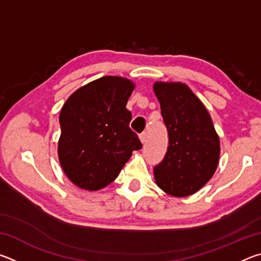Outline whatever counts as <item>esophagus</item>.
Instances as JSON below:
<instances>
[{"instance_id": "34e87169", "label": "esophagus", "mask_w": 261, "mask_h": 261, "mask_svg": "<svg viewBox=\"0 0 261 261\" xmlns=\"http://www.w3.org/2000/svg\"><path fill=\"white\" fill-rule=\"evenodd\" d=\"M139 139H140V141L143 144H145L146 143V140H147V135H146V132H143V134H140V136H139Z\"/></svg>"}]
</instances>
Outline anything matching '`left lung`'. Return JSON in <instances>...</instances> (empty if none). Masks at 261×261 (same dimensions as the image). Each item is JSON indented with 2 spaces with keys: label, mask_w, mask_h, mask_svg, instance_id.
I'll use <instances>...</instances> for the list:
<instances>
[{
  "label": "left lung",
  "mask_w": 261,
  "mask_h": 261,
  "mask_svg": "<svg viewBox=\"0 0 261 261\" xmlns=\"http://www.w3.org/2000/svg\"><path fill=\"white\" fill-rule=\"evenodd\" d=\"M169 136L167 153L154 168L155 183L174 197L196 193L214 175L220 159V139L204 103L187 84L155 82Z\"/></svg>",
  "instance_id": "1"
}]
</instances>
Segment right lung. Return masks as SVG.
I'll use <instances>...</instances> for the list:
<instances>
[{"mask_svg": "<svg viewBox=\"0 0 261 261\" xmlns=\"http://www.w3.org/2000/svg\"><path fill=\"white\" fill-rule=\"evenodd\" d=\"M135 83L105 76L79 87L60 114V165L76 187L98 191L116 179L140 140L129 124L126 103Z\"/></svg>", "mask_w": 261, "mask_h": 261, "instance_id": "obj_1", "label": "right lung"}]
</instances>
